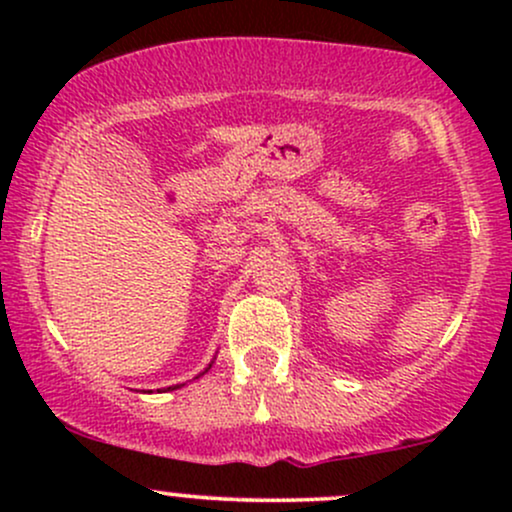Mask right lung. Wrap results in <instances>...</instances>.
<instances>
[{"instance_id": "right-lung-1", "label": "right lung", "mask_w": 512, "mask_h": 512, "mask_svg": "<svg viewBox=\"0 0 512 512\" xmlns=\"http://www.w3.org/2000/svg\"><path fill=\"white\" fill-rule=\"evenodd\" d=\"M166 390H173V387H166Z\"/></svg>"}]
</instances>
